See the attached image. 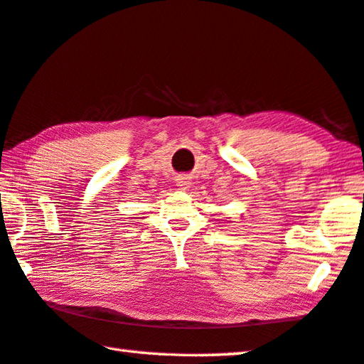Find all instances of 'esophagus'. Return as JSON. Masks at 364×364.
Wrapping results in <instances>:
<instances>
[{
  "mask_svg": "<svg viewBox=\"0 0 364 364\" xmlns=\"http://www.w3.org/2000/svg\"><path fill=\"white\" fill-rule=\"evenodd\" d=\"M190 183H192V182H190V178L187 176H178L176 178V186L181 190H187L190 187Z\"/></svg>",
  "mask_w": 364,
  "mask_h": 364,
  "instance_id": "esophagus-1",
  "label": "esophagus"
}]
</instances>
